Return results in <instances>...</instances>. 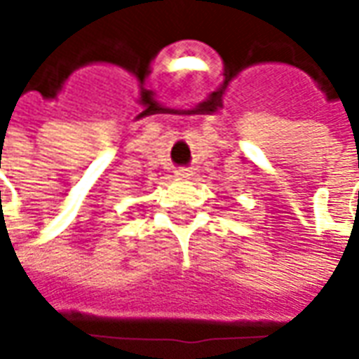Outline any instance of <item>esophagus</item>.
Wrapping results in <instances>:
<instances>
[{"label":"esophagus","mask_w":359,"mask_h":359,"mask_svg":"<svg viewBox=\"0 0 359 359\" xmlns=\"http://www.w3.org/2000/svg\"><path fill=\"white\" fill-rule=\"evenodd\" d=\"M175 175H177L179 179H190V175H192V172L188 171V169H179Z\"/></svg>","instance_id":"34e87169"}]
</instances>
